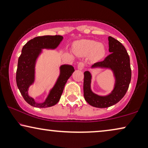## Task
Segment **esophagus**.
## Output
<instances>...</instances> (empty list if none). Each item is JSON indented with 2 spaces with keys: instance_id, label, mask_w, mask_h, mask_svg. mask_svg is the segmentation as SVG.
<instances>
[{
  "instance_id": "1",
  "label": "esophagus",
  "mask_w": 148,
  "mask_h": 148,
  "mask_svg": "<svg viewBox=\"0 0 148 148\" xmlns=\"http://www.w3.org/2000/svg\"><path fill=\"white\" fill-rule=\"evenodd\" d=\"M77 68H78V70H83L84 68V64L83 62H80L78 64V67Z\"/></svg>"
}]
</instances>
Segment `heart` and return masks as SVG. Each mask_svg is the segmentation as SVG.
<instances>
[{"instance_id":"obj_1","label":"heart","mask_w":148,"mask_h":148,"mask_svg":"<svg viewBox=\"0 0 148 148\" xmlns=\"http://www.w3.org/2000/svg\"><path fill=\"white\" fill-rule=\"evenodd\" d=\"M74 52L80 56L89 55L92 62H97L104 58L106 54V48L102 43H98L93 40H82L74 43Z\"/></svg>"}]
</instances>
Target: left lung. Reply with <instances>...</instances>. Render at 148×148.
Listing matches in <instances>:
<instances>
[{
  "instance_id": "left-lung-1",
  "label": "left lung",
  "mask_w": 148,
  "mask_h": 148,
  "mask_svg": "<svg viewBox=\"0 0 148 148\" xmlns=\"http://www.w3.org/2000/svg\"><path fill=\"white\" fill-rule=\"evenodd\" d=\"M109 52L111 53L105 60L94 64L92 69L110 70L114 78V88L106 96L98 95L92 92L91 83L92 76L89 71L84 72V96L92 106L105 108L118 103L125 96L131 81L132 71L130 56L124 46L113 37H108Z\"/></svg>"
}]
</instances>
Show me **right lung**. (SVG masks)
<instances>
[{
	"label": "right lung",
	"instance_id": "add662e5",
	"mask_svg": "<svg viewBox=\"0 0 148 148\" xmlns=\"http://www.w3.org/2000/svg\"><path fill=\"white\" fill-rule=\"evenodd\" d=\"M62 40L63 36L60 35L35 37L28 41L22 49V53L18 60L16 84L25 100L32 106L44 108L56 105L60 100L67 80L74 72L72 65L60 66L59 68L60 74L54 86L49 91L45 102H36L34 98L28 95L29 88L35 82L36 61L42 53V49H56Z\"/></svg>",
	"mask_w": 148,
	"mask_h": 148
}]
</instances>
